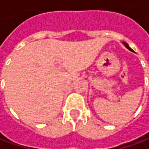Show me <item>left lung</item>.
<instances>
[{
    "label": "left lung",
    "instance_id": "obj_1",
    "mask_svg": "<svg viewBox=\"0 0 149 149\" xmlns=\"http://www.w3.org/2000/svg\"><path fill=\"white\" fill-rule=\"evenodd\" d=\"M123 45H125V46H126V47H127V48H128V49H129V50H131V51H133V49H131V48H130V47H129V45H128V44L126 43V42H123Z\"/></svg>",
    "mask_w": 149,
    "mask_h": 149
}]
</instances>
